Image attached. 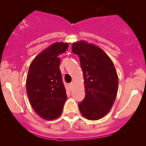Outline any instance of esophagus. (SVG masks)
Returning a JSON list of instances; mask_svg holds the SVG:
<instances>
[{"instance_id": "esophagus-1", "label": "esophagus", "mask_w": 146, "mask_h": 146, "mask_svg": "<svg viewBox=\"0 0 146 146\" xmlns=\"http://www.w3.org/2000/svg\"><path fill=\"white\" fill-rule=\"evenodd\" d=\"M72 87H73V83H70L69 84V88H70V90L72 89Z\"/></svg>"}]
</instances>
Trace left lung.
I'll use <instances>...</instances> for the list:
<instances>
[{"label":"left lung","mask_w":146,"mask_h":146,"mask_svg":"<svg viewBox=\"0 0 146 146\" xmlns=\"http://www.w3.org/2000/svg\"><path fill=\"white\" fill-rule=\"evenodd\" d=\"M83 71L85 98L79 103L82 115L90 120L104 117L113 106L118 89L115 66L103 50L94 44L80 41L72 44Z\"/></svg>","instance_id":"8db88e82"}]
</instances>
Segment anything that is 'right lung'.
<instances>
[{
	"instance_id": "add662e5",
	"label": "right lung",
	"mask_w": 146,
	"mask_h": 146,
	"mask_svg": "<svg viewBox=\"0 0 146 146\" xmlns=\"http://www.w3.org/2000/svg\"><path fill=\"white\" fill-rule=\"evenodd\" d=\"M68 47V43H54L38 54L30 64L27 93L33 110L45 119L59 117L67 99L58 56Z\"/></svg>"
}]
</instances>
